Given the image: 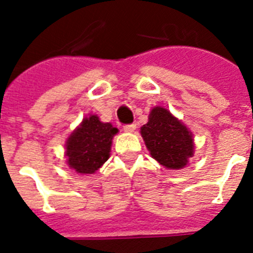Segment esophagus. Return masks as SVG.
<instances>
[{
    "instance_id": "34e87169",
    "label": "esophagus",
    "mask_w": 253,
    "mask_h": 253,
    "mask_svg": "<svg viewBox=\"0 0 253 253\" xmlns=\"http://www.w3.org/2000/svg\"><path fill=\"white\" fill-rule=\"evenodd\" d=\"M135 128H137V125H135V124L125 125V126H124V130L126 131V133H133V131L135 130Z\"/></svg>"
}]
</instances>
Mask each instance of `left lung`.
I'll list each match as a JSON object with an SVG mask.
<instances>
[{
  "label": "left lung",
  "instance_id": "1",
  "mask_svg": "<svg viewBox=\"0 0 253 253\" xmlns=\"http://www.w3.org/2000/svg\"><path fill=\"white\" fill-rule=\"evenodd\" d=\"M140 135L152 158L167 169H184L195 153L193 131L163 106H154L149 111L148 123L140 128Z\"/></svg>",
  "mask_w": 253,
  "mask_h": 253
}]
</instances>
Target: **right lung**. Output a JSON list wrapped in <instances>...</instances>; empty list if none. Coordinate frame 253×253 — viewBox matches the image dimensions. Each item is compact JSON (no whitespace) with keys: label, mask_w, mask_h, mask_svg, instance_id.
I'll return each mask as SVG.
<instances>
[{"label":"right lung","mask_w":253,"mask_h":253,"mask_svg":"<svg viewBox=\"0 0 253 253\" xmlns=\"http://www.w3.org/2000/svg\"><path fill=\"white\" fill-rule=\"evenodd\" d=\"M119 129L102 123L96 114L84 116L66 140L67 165L81 175H92L109 160L114 135Z\"/></svg>","instance_id":"right-lung-1"}]
</instances>
